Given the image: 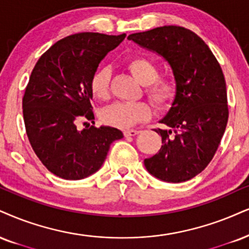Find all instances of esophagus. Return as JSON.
Returning <instances> with one entry per match:
<instances>
[{"instance_id":"1","label":"esophagus","mask_w":249,"mask_h":249,"mask_svg":"<svg viewBox=\"0 0 249 249\" xmlns=\"http://www.w3.org/2000/svg\"><path fill=\"white\" fill-rule=\"evenodd\" d=\"M139 133H140V130H137V129H128V130L124 131V135L125 137H129V136H135V135H137Z\"/></svg>"}]
</instances>
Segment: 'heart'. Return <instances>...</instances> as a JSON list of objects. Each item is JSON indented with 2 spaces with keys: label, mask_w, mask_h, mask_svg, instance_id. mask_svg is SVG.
<instances>
[{
  "label": "heart",
  "mask_w": 249,
  "mask_h": 249,
  "mask_svg": "<svg viewBox=\"0 0 249 249\" xmlns=\"http://www.w3.org/2000/svg\"><path fill=\"white\" fill-rule=\"evenodd\" d=\"M127 67L141 84L144 85V93L158 108H167L176 100L178 94L177 79L172 75L159 76V67L148 56L130 57ZM110 70L98 69L92 76L90 88L98 99H106L109 94ZM151 115V107L145 101H116L101 112V120L113 127L129 128Z\"/></svg>",
  "instance_id": "obj_1"
}]
</instances>
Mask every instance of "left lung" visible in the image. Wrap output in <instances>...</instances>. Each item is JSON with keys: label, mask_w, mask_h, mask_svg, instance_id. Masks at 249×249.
Returning a JSON list of instances; mask_svg holds the SVG:
<instances>
[{"label": "left lung", "mask_w": 249, "mask_h": 249, "mask_svg": "<svg viewBox=\"0 0 249 249\" xmlns=\"http://www.w3.org/2000/svg\"><path fill=\"white\" fill-rule=\"evenodd\" d=\"M128 39L156 52L170 63L178 94L167 115L157 155L144 159L153 177L183 182L201 173L213 158L229 120L223 70L213 52L196 33L167 25L133 33Z\"/></svg>", "instance_id": "8db88e82"}]
</instances>
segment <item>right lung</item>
I'll use <instances>...</instances> for the list:
<instances>
[{"mask_svg":"<svg viewBox=\"0 0 249 249\" xmlns=\"http://www.w3.org/2000/svg\"><path fill=\"white\" fill-rule=\"evenodd\" d=\"M125 38L82 32L59 40L40 56L23 97L26 135L48 171L67 180L97 172L119 129L94 125L78 130L82 119L93 122L90 82L100 61ZM94 124V122H93Z\"/></svg>","mask_w":249,"mask_h":249,"instance_id":"add662e5","label":"right lung"}]
</instances>
